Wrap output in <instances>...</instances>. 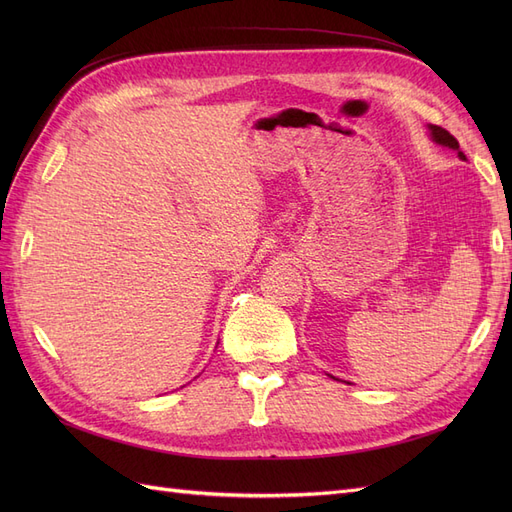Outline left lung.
<instances>
[{
	"mask_svg": "<svg viewBox=\"0 0 512 512\" xmlns=\"http://www.w3.org/2000/svg\"><path fill=\"white\" fill-rule=\"evenodd\" d=\"M429 132H431L433 141H436L438 145H444V147H451V149H457V151H459L457 138H455L451 132H448V130H444V128H440V126H429ZM459 158L466 160V156H463L461 151H459Z\"/></svg>",
	"mask_w": 512,
	"mask_h": 512,
	"instance_id": "obj_1",
	"label": "left lung"
}]
</instances>
